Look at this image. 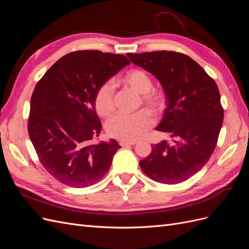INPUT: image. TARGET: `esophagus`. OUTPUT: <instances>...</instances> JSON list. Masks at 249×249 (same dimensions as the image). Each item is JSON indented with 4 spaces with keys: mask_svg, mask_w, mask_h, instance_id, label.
<instances>
[{
    "mask_svg": "<svg viewBox=\"0 0 249 249\" xmlns=\"http://www.w3.org/2000/svg\"><path fill=\"white\" fill-rule=\"evenodd\" d=\"M135 141H132V142H130V141H124V140H122L119 142V144L122 145V146H131V145H134L135 144Z\"/></svg>",
    "mask_w": 249,
    "mask_h": 249,
    "instance_id": "obj_1",
    "label": "esophagus"
}]
</instances>
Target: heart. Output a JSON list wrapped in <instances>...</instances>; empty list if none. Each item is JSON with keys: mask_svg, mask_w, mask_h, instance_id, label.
I'll return each instance as SVG.
<instances>
[{"mask_svg": "<svg viewBox=\"0 0 249 249\" xmlns=\"http://www.w3.org/2000/svg\"><path fill=\"white\" fill-rule=\"evenodd\" d=\"M120 82L141 94L142 102L154 111H159L164 105L161 92L152 90L153 82L148 74L140 70H132L120 78ZM94 106L97 114L109 117L115 110L114 85L111 81L104 82L96 89ZM154 124L152 114L146 110H140L132 114H118L107 123L106 129L111 137L124 141H136L143 137Z\"/></svg>", "mask_w": 249, "mask_h": 249, "instance_id": "1", "label": "heart"}]
</instances>
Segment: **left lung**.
I'll use <instances>...</instances> for the list:
<instances>
[{"mask_svg": "<svg viewBox=\"0 0 249 249\" xmlns=\"http://www.w3.org/2000/svg\"><path fill=\"white\" fill-rule=\"evenodd\" d=\"M126 55L162 85L166 108L156 130L172 139V143L163 140L153 145L140 167L158 183L184 182L205 166L216 147L223 123L219 90L197 62L180 53Z\"/></svg>", "mask_w": 249, "mask_h": 249, "instance_id": "obj_1", "label": "left lung"}]
</instances>
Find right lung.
<instances>
[{"instance_id":"1","label":"right lung","mask_w":249,"mask_h":249,"mask_svg":"<svg viewBox=\"0 0 249 249\" xmlns=\"http://www.w3.org/2000/svg\"><path fill=\"white\" fill-rule=\"evenodd\" d=\"M129 64L124 55L72 52L37 83L30 106L29 136L43 167L59 182L85 188L108 172L120 146L114 139L93 142L102 130L94 94Z\"/></svg>"}]
</instances>
